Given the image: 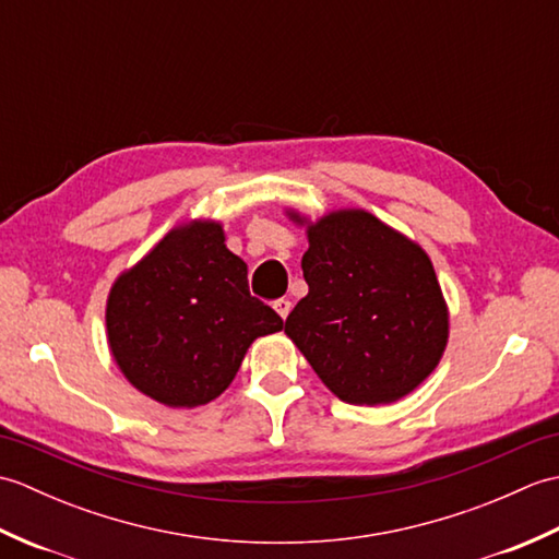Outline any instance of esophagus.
Wrapping results in <instances>:
<instances>
[{"label": "esophagus", "instance_id": "obj_1", "mask_svg": "<svg viewBox=\"0 0 559 559\" xmlns=\"http://www.w3.org/2000/svg\"><path fill=\"white\" fill-rule=\"evenodd\" d=\"M273 310H276L283 319H286L290 314V310H293V302L288 298H281V300L273 302Z\"/></svg>", "mask_w": 559, "mask_h": 559}]
</instances>
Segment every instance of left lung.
I'll return each mask as SVG.
<instances>
[{"mask_svg":"<svg viewBox=\"0 0 559 559\" xmlns=\"http://www.w3.org/2000/svg\"><path fill=\"white\" fill-rule=\"evenodd\" d=\"M307 240L310 293L288 314L286 334L341 401L377 406L411 394L449 336L430 257L367 211L329 213L307 225Z\"/></svg>","mask_w":559,"mask_h":559,"instance_id":"left-lung-1","label":"left lung"}]
</instances>
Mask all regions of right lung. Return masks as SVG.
Returning a JSON list of instances; mask_svg holds the SVG:
<instances>
[{
    "label": "right lung",
    "instance_id": "add662e5",
    "mask_svg": "<svg viewBox=\"0 0 559 559\" xmlns=\"http://www.w3.org/2000/svg\"><path fill=\"white\" fill-rule=\"evenodd\" d=\"M105 322L124 377L170 408L221 396L252 341L283 329V319L249 295L247 264L213 221L170 230L124 271Z\"/></svg>",
    "mask_w": 559,
    "mask_h": 559
}]
</instances>
